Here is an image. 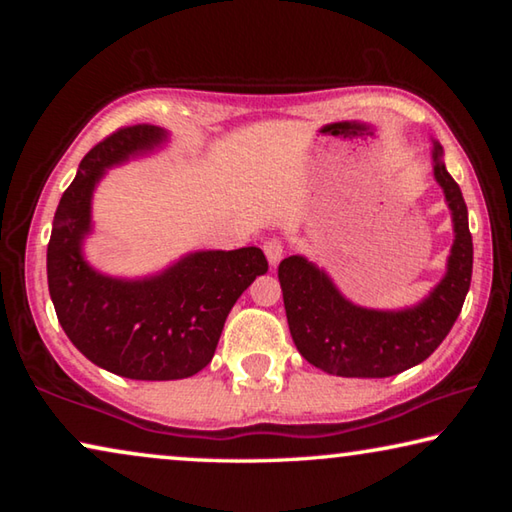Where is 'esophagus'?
Wrapping results in <instances>:
<instances>
[{
    "instance_id": "obj_1",
    "label": "esophagus",
    "mask_w": 512,
    "mask_h": 512,
    "mask_svg": "<svg viewBox=\"0 0 512 512\" xmlns=\"http://www.w3.org/2000/svg\"><path fill=\"white\" fill-rule=\"evenodd\" d=\"M264 253H266L268 264H271V266H277V264H280L282 255H284V246H282V241H280V239H268L266 244H264Z\"/></svg>"
}]
</instances>
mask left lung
<instances>
[{"label":"left lung","mask_w":512,"mask_h":512,"mask_svg":"<svg viewBox=\"0 0 512 512\" xmlns=\"http://www.w3.org/2000/svg\"><path fill=\"white\" fill-rule=\"evenodd\" d=\"M431 158L452 210L454 244L445 277L418 305L366 309L343 298L323 268L305 257L291 255L277 266L293 343L311 366L339 377H391L422 363L454 327L470 291L472 235L461 187L445 169L438 142Z\"/></svg>","instance_id":"left-lung-1"}]
</instances>
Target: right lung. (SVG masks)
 <instances>
[{"instance_id":"obj_1","label":"right lung","mask_w":512,"mask_h":512,"mask_svg":"<svg viewBox=\"0 0 512 512\" xmlns=\"http://www.w3.org/2000/svg\"><path fill=\"white\" fill-rule=\"evenodd\" d=\"M167 142L151 124L119 128L81 160L47 246V282L58 323L99 368L144 381L185 379L212 361L237 298L268 271L255 246L198 250L144 280L110 277L85 262L92 192L106 169Z\"/></svg>"}]
</instances>
